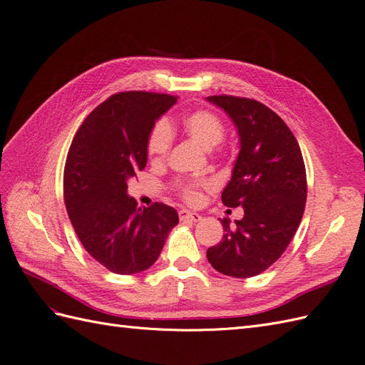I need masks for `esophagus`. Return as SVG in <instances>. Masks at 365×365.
<instances>
[{
    "label": "esophagus",
    "mask_w": 365,
    "mask_h": 365,
    "mask_svg": "<svg viewBox=\"0 0 365 365\" xmlns=\"http://www.w3.org/2000/svg\"><path fill=\"white\" fill-rule=\"evenodd\" d=\"M180 219L181 220H189V222H200L201 216L193 212H187V210H180Z\"/></svg>",
    "instance_id": "obj_1"
}]
</instances>
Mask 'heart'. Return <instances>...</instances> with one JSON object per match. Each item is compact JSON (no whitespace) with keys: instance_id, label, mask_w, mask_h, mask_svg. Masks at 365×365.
I'll return each instance as SVG.
<instances>
[{"instance_id":"obj_1","label":"heart","mask_w":365,"mask_h":365,"mask_svg":"<svg viewBox=\"0 0 365 365\" xmlns=\"http://www.w3.org/2000/svg\"><path fill=\"white\" fill-rule=\"evenodd\" d=\"M184 130L187 132L192 140L204 149H212L222 141L225 135V126L216 114L207 109H197V111L185 115L182 120ZM173 140V130L170 123L165 118H160L153 123L149 137H148V152L152 160L161 161L170 150ZM210 182L205 180H189V181H178L175 184L176 190L181 197L187 202H196L200 197L201 189L208 187Z\"/></svg>"}]
</instances>
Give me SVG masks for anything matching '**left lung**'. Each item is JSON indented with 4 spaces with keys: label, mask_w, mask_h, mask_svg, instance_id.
<instances>
[{
    "label": "left lung",
    "mask_w": 365,
    "mask_h": 365,
    "mask_svg": "<svg viewBox=\"0 0 365 365\" xmlns=\"http://www.w3.org/2000/svg\"><path fill=\"white\" fill-rule=\"evenodd\" d=\"M235 121L240 152L222 192L227 207H244V217L207 250L212 267L236 279L254 277L288 248L304 213L307 181L300 146L272 109L247 97L210 96Z\"/></svg>",
    "instance_id": "8db88e82"
}]
</instances>
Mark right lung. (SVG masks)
<instances>
[{
	"mask_svg": "<svg viewBox=\"0 0 365 365\" xmlns=\"http://www.w3.org/2000/svg\"><path fill=\"white\" fill-rule=\"evenodd\" d=\"M176 98L146 91L113 94L93 109L71 141L63 169L65 207L83 248L111 272L150 268L178 224L173 207L141 208L128 196V180L146 168L149 132Z\"/></svg>",
	"mask_w": 365,
	"mask_h": 365,
	"instance_id": "obj_1",
	"label": "right lung"
}]
</instances>
